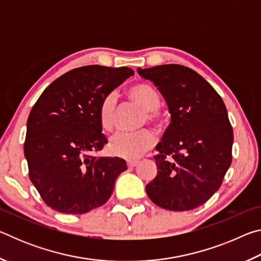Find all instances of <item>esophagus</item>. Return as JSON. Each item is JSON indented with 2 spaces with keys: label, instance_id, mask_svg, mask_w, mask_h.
Wrapping results in <instances>:
<instances>
[{
  "label": "esophagus",
  "instance_id": "obj_1",
  "mask_svg": "<svg viewBox=\"0 0 261 261\" xmlns=\"http://www.w3.org/2000/svg\"><path fill=\"white\" fill-rule=\"evenodd\" d=\"M126 165H127V167L132 168V167H135V166L138 165V160H129V161L126 162Z\"/></svg>",
  "mask_w": 261,
  "mask_h": 261
}]
</instances>
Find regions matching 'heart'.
I'll list each match as a JSON object with an SVG mask.
<instances>
[{
  "label": "heart",
  "mask_w": 261,
  "mask_h": 261,
  "mask_svg": "<svg viewBox=\"0 0 261 261\" xmlns=\"http://www.w3.org/2000/svg\"><path fill=\"white\" fill-rule=\"evenodd\" d=\"M130 99L143 108L145 112L141 117L140 125L149 124L161 125L162 114L160 112L161 98L158 92L147 84H137L127 91ZM118 112V98L116 93H109L101 101L99 107V121L105 130L112 131L116 125ZM153 132L143 129L136 132H117L109 140V151L115 156L127 160L138 159L155 145Z\"/></svg>",
  "instance_id": "heart-1"
}]
</instances>
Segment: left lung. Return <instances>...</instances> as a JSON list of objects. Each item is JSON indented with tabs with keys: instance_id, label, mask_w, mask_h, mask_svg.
I'll use <instances>...</instances> for the list:
<instances>
[{
	"instance_id": "obj_1",
	"label": "left lung",
	"mask_w": 261,
	"mask_h": 261,
	"mask_svg": "<svg viewBox=\"0 0 261 261\" xmlns=\"http://www.w3.org/2000/svg\"><path fill=\"white\" fill-rule=\"evenodd\" d=\"M138 73L158 87L171 116L155 147L158 174L146 185L147 196L165 210L197 208L220 189L231 165L226 106L210 83L183 65L138 68Z\"/></svg>"
}]
</instances>
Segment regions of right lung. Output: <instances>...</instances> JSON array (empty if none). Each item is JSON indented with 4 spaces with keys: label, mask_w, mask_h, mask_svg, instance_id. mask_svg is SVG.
<instances>
[{
    "label": "right lung",
    "mask_w": 261,
    "mask_h": 261,
    "mask_svg": "<svg viewBox=\"0 0 261 261\" xmlns=\"http://www.w3.org/2000/svg\"><path fill=\"white\" fill-rule=\"evenodd\" d=\"M131 76L134 70L126 67L73 69L53 82L33 106L24 154L31 182L53 210L84 214L112 196L125 160L91 153L108 143L99 121L101 101Z\"/></svg>",
    "instance_id": "obj_1"
}]
</instances>
